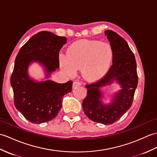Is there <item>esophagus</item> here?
Instances as JSON below:
<instances>
[{
  "label": "esophagus",
  "mask_w": 157,
  "mask_h": 157,
  "mask_svg": "<svg viewBox=\"0 0 157 157\" xmlns=\"http://www.w3.org/2000/svg\"><path fill=\"white\" fill-rule=\"evenodd\" d=\"M81 85H82V83L81 82H79V81H77V80H75V81H74V83H73V87H74V88H75V87H78V86H81Z\"/></svg>",
  "instance_id": "esophagus-1"
}]
</instances>
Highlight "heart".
I'll return each mask as SVG.
<instances>
[{
	"mask_svg": "<svg viewBox=\"0 0 157 157\" xmlns=\"http://www.w3.org/2000/svg\"><path fill=\"white\" fill-rule=\"evenodd\" d=\"M113 57L110 45L99 41L80 40L69 47L66 56L59 57L62 70L73 75L82 67L83 78L94 81L104 76L110 68Z\"/></svg>",
	"mask_w": 157,
	"mask_h": 157,
	"instance_id": "1",
	"label": "heart"
}]
</instances>
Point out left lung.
Masks as SVG:
<instances>
[{
  "label": "left lung",
  "instance_id": "1",
  "mask_svg": "<svg viewBox=\"0 0 157 157\" xmlns=\"http://www.w3.org/2000/svg\"><path fill=\"white\" fill-rule=\"evenodd\" d=\"M104 33L112 49V65L102 78L86 86L87 92L82 107L91 120L106 125L117 121L131 107L138 85V75L135 57L127 42L114 31L107 30ZM114 80L122 89L115 94L110 105H104L99 89Z\"/></svg>",
  "mask_w": 157,
  "mask_h": 157
}]
</instances>
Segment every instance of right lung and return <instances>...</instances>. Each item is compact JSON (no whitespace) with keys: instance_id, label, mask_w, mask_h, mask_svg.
<instances>
[{"instance_id":"1","label":"right lung","mask_w":157,"mask_h":157,"mask_svg":"<svg viewBox=\"0 0 157 157\" xmlns=\"http://www.w3.org/2000/svg\"><path fill=\"white\" fill-rule=\"evenodd\" d=\"M67 39L49 31H41L21 47L14 61L10 84L14 106L29 122L41 124L57 116L62 98L71 92L72 81L58 83L51 80L37 82L28 75L31 62L37 61L45 67L47 78L59 67V53Z\"/></svg>"}]
</instances>
